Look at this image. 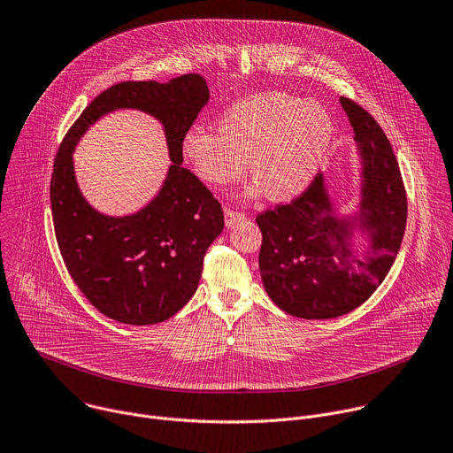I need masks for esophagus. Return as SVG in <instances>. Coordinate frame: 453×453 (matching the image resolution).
<instances>
[{
	"instance_id": "1",
	"label": "esophagus",
	"mask_w": 453,
	"mask_h": 453,
	"mask_svg": "<svg viewBox=\"0 0 453 453\" xmlns=\"http://www.w3.org/2000/svg\"><path fill=\"white\" fill-rule=\"evenodd\" d=\"M246 216L244 212H239V211H234V209H225V223L226 226H234L237 221H242Z\"/></svg>"
}]
</instances>
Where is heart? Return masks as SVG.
Returning <instances> with one entry per match:
<instances>
[{"instance_id":"obj_1","label":"heart","mask_w":453,"mask_h":453,"mask_svg":"<svg viewBox=\"0 0 453 453\" xmlns=\"http://www.w3.org/2000/svg\"><path fill=\"white\" fill-rule=\"evenodd\" d=\"M334 139V123L318 102L286 93H260L230 105L218 132L195 127L182 151L203 182L221 188L242 178L273 202L300 196L321 169Z\"/></svg>"}]
</instances>
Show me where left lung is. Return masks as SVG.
Segmentation results:
<instances>
[{"mask_svg":"<svg viewBox=\"0 0 453 453\" xmlns=\"http://www.w3.org/2000/svg\"><path fill=\"white\" fill-rule=\"evenodd\" d=\"M339 102L360 158L355 212H339L319 173L296 200L257 216L264 289L282 311L303 319H330L363 305L389 273L407 223L391 142L370 112L349 98ZM358 236L365 248L355 250Z\"/></svg>","mask_w":453,"mask_h":453,"instance_id":"left-lung-1","label":"left lung"}]
</instances>
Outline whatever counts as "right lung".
Segmentation results:
<instances>
[{
    "label": "right lung",
    "instance_id": "obj_1",
    "mask_svg": "<svg viewBox=\"0 0 453 453\" xmlns=\"http://www.w3.org/2000/svg\"><path fill=\"white\" fill-rule=\"evenodd\" d=\"M202 74L121 81L96 96L67 130L53 164L50 200L57 242L71 279L107 318L127 325L169 319L196 293L203 257L223 232L221 203L182 167V141L209 102ZM119 108L153 115L165 127L173 164L157 196L128 217H107L82 198L72 151L100 117Z\"/></svg>",
    "mask_w": 453,
    "mask_h": 453
}]
</instances>
